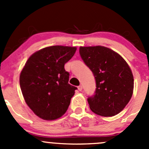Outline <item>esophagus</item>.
Instances as JSON below:
<instances>
[{
  "label": "esophagus",
  "instance_id": "obj_1",
  "mask_svg": "<svg viewBox=\"0 0 149 149\" xmlns=\"http://www.w3.org/2000/svg\"><path fill=\"white\" fill-rule=\"evenodd\" d=\"M78 89L79 90V91H82V89H83V88H82V86L80 85L78 86Z\"/></svg>",
  "mask_w": 149,
  "mask_h": 149
}]
</instances>
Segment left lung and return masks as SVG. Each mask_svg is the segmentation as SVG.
<instances>
[{
    "label": "left lung",
    "mask_w": 149,
    "mask_h": 149,
    "mask_svg": "<svg viewBox=\"0 0 149 149\" xmlns=\"http://www.w3.org/2000/svg\"><path fill=\"white\" fill-rule=\"evenodd\" d=\"M79 53L95 78V93L87 99L91 110L104 117L120 113L131 99L134 86L133 73L126 61L102 46L80 47Z\"/></svg>",
    "instance_id": "1"
}]
</instances>
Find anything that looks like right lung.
<instances>
[{
	"instance_id": "obj_1",
	"label": "right lung",
	"mask_w": 149,
	"mask_h": 149,
	"mask_svg": "<svg viewBox=\"0 0 149 149\" xmlns=\"http://www.w3.org/2000/svg\"><path fill=\"white\" fill-rule=\"evenodd\" d=\"M76 47L51 46L29 57L19 78L25 102L39 118L53 120L65 113L76 86L68 84L64 65L71 59Z\"/></svg>"
}]
</instances>
